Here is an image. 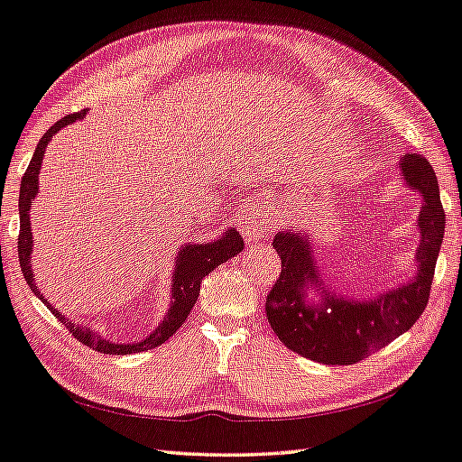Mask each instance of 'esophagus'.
I'll return each mask as SVG.
<instances>
[{"label": "esophagus", "mask_w": 462, "mask_h": 462, "mask_svg": "<svg viewBox=\"0 0 462 462\" xmlns=\"http://www.w3.org/2000/svg\"><path fill=\"white\" fill-rule=\"evenodd\" d=\"M273 214L266 210H258V208H250L244 214L242 222V234L246 240H262L266 236V232L273 228Z\"/></svg>", "instance_id": "esophagus-1"}]
</instances>
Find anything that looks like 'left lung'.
I'll return each mask as SVG.
<instances>
[{
  "instance_id": "1",
  "label": "left lung",
  "mask_w": 462,
  "mask_h": 462,
  "mask_svg": "<svg viewBox=\"0 0 462 462\" xmlns=\"http://www.w3.org/2000/svg\"><path fill=\"white\" fill-rule=\"evenodd\" d=\"M404 182L422 196L419 214L420 246L417 276L376 300H345L327 294L314 266L309 236L278 232L273 246L282 260V270L266 296V316L284 346L322 365H355L391 345L420 319L429 304L439 250L445 234V210L440 204L437 174L420 153L401 160ZM316 285L325 296L320 305L303 300L304 287Z\"/></svg>"
}]
</instances>
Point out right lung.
I'll use <instances>...</instances> for the list:
<instances>
[{"label":"right lung","instance_id":"add662e5","mask_svg":"<svg viewBox=\"0 0 462 462\" xmlns=\"http://www.w3.org/2000/svg\"><path fill=\"white\" fill-rule=\"evenodd\" d=\"M86 116V110L69 114L66 117H61L60 122H56L51 128L42 135V140L38 143V148L33 152V158L27 166L25 174L22 178V189H20V236H17V254H20V266L27 286L32 288L33 294L40 298V300L48 306V309L56 314V319L63 322V327L69 330V334L81 342V345L89 346L92 350L102 352V355H132V352H142V350H150L156 348L174 334L180 327H182L184 320L188 319L189 310L198 300V294H200V284L202 278L212 273V270L222 264V262L230 260L242 252L244 248V240L236 230H228L220 236L218 240L208 242V244H188V246H182V250L178 252V260H176V270L171 278H174V286H171V304L170 310L164 316V320L160 322V327L153 330L146 340L142 342H134V345H117V342H110L99 337V334L88 327H79V324L69 322L68 319H63V314L56 310V306H51L48 300H45L42 291L35 286L33 273H32V264H30V254H32V224H30V210H32V202L35 194H38V176L42 170V160H43V152L48 148V142L51 140V135L60 132L61 128H66L68 124L81 120Z\"/></svg>","mask_w":462,"mask_h":462}]
</instances>
